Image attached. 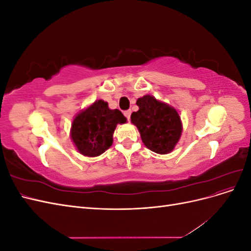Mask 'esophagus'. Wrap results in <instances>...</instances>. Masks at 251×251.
I'll return each mask as SVG.
<instances>
[{
	"mask_svg": "<svg viewBox=\"0 0 251 251\" xmlns=\"http://www.w3.org/2000/svg\"><path fill=\"white\" fill-rule=\"evenodd\" d=\"M131 110H127V111H125L124 112V114H125V116L126 117V119L127 120H130V118H131Z\"/></svg>",
	"mask_w": 251,
	"mask_h": 251,
	"instance_id": "1",
	"label": "esophagus"
}]
</instances>
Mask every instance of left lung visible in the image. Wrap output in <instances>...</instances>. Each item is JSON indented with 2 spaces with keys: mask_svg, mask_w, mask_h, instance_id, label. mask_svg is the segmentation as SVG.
Returning a JSON list of instances; mask_svg holds the SVG:
<instances>
[{
  "mask_svg": "<svg viewBox=\"0 0 251 251\" xmlns=\"http://www.w3.org/2000/svg\"><path fill=\"white\" fill-rule=\"evenodd\" d=\"M136 104L139 110L132 113L131 121L137 126L144 146L157 154L171 153L183 130L177 110L150 94L138 98Z\"/></svg>",
  "mask_w": 251,
  "mask_h": 251,
  "instance_id": "obj_1",
  "label": "left lung"
}]
</instances>
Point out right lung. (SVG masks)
<instances>
[{
	"instance_id": "1",
	"label": "right lung",
	"mask_w": 251,
	"mask_h": 251,
	"mask_svg": "<svg viewBox=\"0 0 251 251\" xmlns=\"http://www.w3.org/2000/svg\"><path fill=\"white\" fill-rule=\"evenodd\" d=\"M126 123L119 110H111L107 101L95 100L73 118L70 137L78 153L97 157L113 144V134L117 125Z\"/></svg>"
}]
</instances>
